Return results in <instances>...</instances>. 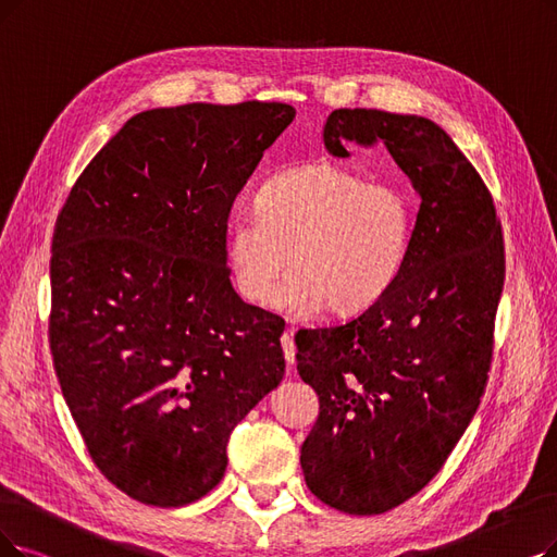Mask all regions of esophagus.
I'll return each instance as SVG.
<instances>
[{
    "label": "esophagus",
    "mask_w": 557,
    "mask_h": 557,
    "mask_svg": "<svg viewBox=\"0 0 557 557\" xmlns=\"http://www.w3.org/2000/svg\"><path fill=\"white\" fill-rule=\"evenodd\" d=\"M281 347H283V354H285V361L287 366H295V354H297V347H295V341H293V329H287L283 336H281Z\"/></svg>",
    "instance_id": "34e87169"
}]
</instances>
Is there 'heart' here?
I'll return each instance as SVG.
<instances>
[{
    "label": "heart",
    "mask_w": 557,
    "mask_h": 557,
    "mask_svg": "<svg viewBox=\"0 0 557 557\" xmlns=\"http://www.w3.org/2000/svg\"><path fill=\"white\" fill-rule=\"evenodd\" d=\"M418 224L416 194L397 183L320 162L287 169L256 196V214L233 219L226 262L237 295L304 315L324 306L351 315L380 301L403 274Z\"/></svg>",
    "instance_id": "obj_1"
}]
</instances>
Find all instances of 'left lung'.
I'll return each mask as SVG.
<instances>
[{"label":"left lung","instance_id":"8db88e82","mask_svg":"<svg viewBox=\"0 0 557 557\" xmlns=\"http://www.w3.org/2000/svg\"><path fill=\"white\" fill-rule=\"evenodd\" d=\"M384 144L420 196L411 253L363 313L297 333V370L320 397L301 446L310 492L347 515H384L446 463L475 416L494 354L505 247L494 198L436 123L336 109L324 146Z\"/></svg>","mask_w":557,"mask_h":557}]
</instances>
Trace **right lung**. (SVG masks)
<instances>
[{
    "label": "right lung",
    "mask_w": 557,
    "mask_h": 557,
    "mask_svg": "<svg viewBox=\"0 0 557 557\" xmlns=\"http://www.w3.org/2000/svg\"><path fill=\"white\" fill-rule=\"evenodd\" d=\"M283 102L150 109L96 154L52 237L50 349L100 473L154 507L203 498L285 372V322L244 304L228 214L293 123Z\"/></svg>",
    "instance_id": "1"
}]
</instances>
